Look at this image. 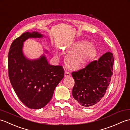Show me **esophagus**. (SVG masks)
Segmentation results:
<instances>
[{
    "mask_svg": "<svg viewBox=\"0 0 130 130\" xmlns=\"http://www.w3.org/2000/svg\"><path fill=\"white\" fill-rule=\"evenodd\" d=\"M70 76V74L68 72V71H65V77L66 78H68V77H69Z\"/></svg>",
    "mask_w": 130,
    "mask_h": 130,
    "instance_id": "esophagus-1",
    "label": "esophagus"
}]
</instances>
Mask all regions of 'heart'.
I'll return each instance as SVG.
<instances>
[{
  "instance_id": "obj_1",
  "label": "heart",
  "mask_w": 130,
  "mask_h": 130,
  "mask_svg": "<svg viewBox=\"0 0 130 130\" xmlns=\"http://www.w3.org/2000/svg\"><path fill=\"white\" fill-rule=\"evenodd\" d=\"M74 50L66 57L69 67L74 69L84 67L89 62L94 54L93 46L85 41L77 44Z\"/></svg>"
}]
</instances>
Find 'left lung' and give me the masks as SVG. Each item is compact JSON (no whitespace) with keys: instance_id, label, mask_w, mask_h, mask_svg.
I'll use <instances>...</instances> for the list:
<instances>
[{"instance_id":"obj_1","label":"left lung","mask_w":130,"mask_h":130,"mask_svg":"<svg viewBox=\"0 0 130 130\" xmlns=\"http://www.w3.org/2000/svg\"><path fill=\"white\" fill-rule=\"evenodd\" d=\"M113 64V54L108 52L98 61H93L85 68L72 72L75 81L72 95L78 103L90 107L101 101L111 82Z\"/></svg>"}]
</instances>
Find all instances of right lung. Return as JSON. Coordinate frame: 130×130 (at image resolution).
I'll use <instances>...</instances> for the list:
<instances>
[{"mask_svg": "<svg viewBox=\"0 0 130 130\" xmlns=\"http://www.w3.org/2000/svg\"><path fill=\"white\" fill-rule=\"evenodd\" d=\"M42 37L37 32L24 33L13 41L8 54L10 83L21 101L35 109L42 108L50 101L55 89L64 76L62 67L51 65L43 54L36 60H29L24 55V41Z\"/></svg>", "mask_w": 130, "mask_h": 130, "instance_id": "1", "label": "right lung"}]
</instances>
